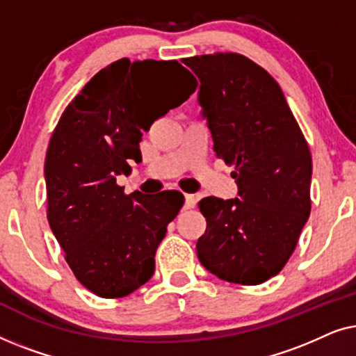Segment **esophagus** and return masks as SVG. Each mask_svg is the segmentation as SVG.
I'll return each instance as SVG.
<instances>
[{"label": "esophagus", "instance_id": "34e87169", "mask_svg": "<svg viewBox=\"0 0 356 356\" xmlns=\"http://www.w3.org/2000/svg\"><path fill=\"white\" fill-rule=\"evenodd\" d=\"M197 204V196L194 194H184V206L186 209H193Z\"/></svg>", "mask_w": 356, "mask_h": 356}]
</instances>
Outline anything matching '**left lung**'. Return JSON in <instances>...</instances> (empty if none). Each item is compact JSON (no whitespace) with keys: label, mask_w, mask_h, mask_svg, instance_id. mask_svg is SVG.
I'll return each instance as SVG.
<instances>
[{"label":"left lung","mask_w":356,"mask_h":356,"mask_svg":"<svg viewBox=\"0 0 356 356\" xmlns=\"http://www.w3.org/2000/svg\"><path fill=\"white\" fill-rule=\"evenodd\" d=\"M201 81L199 104L213 150L238 196L204 197L206 233L196 251L218 279L259 285L293 254L311 212V152L284 92L264 67L240 53L184 58Z\"/></svg>","instance_id":"obj_1"}]
</instances>
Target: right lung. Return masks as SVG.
I'll list each match as a JSON object with an SVG mask.
<instances>
[{"instance_id":"add662e5","label":"right lung","mask_w":356,"mask_h":356,"mask_svg":"<svg viewBox=\"0 0 356 356\" xmlns=\"http://www.w3.org/2000/svg\"><path fill=\"white\" fill-rule=\"evenodd\" d=\"M197 81L178 61L111 63L63 111L45 159L47 217L76 279L121 298L155 270V251L183 207L181 193L124 194L116 175L140 162L143 131L181 105Z\"/></svg>"}]
</instances>
